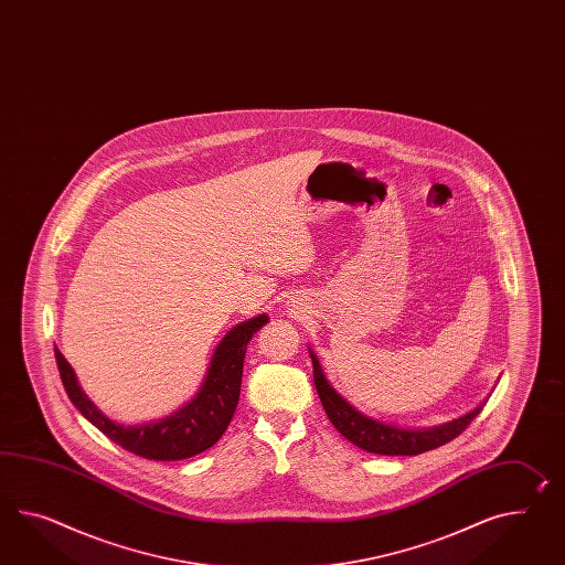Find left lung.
<instances>
[{
	"label": "left lung",
	"instance_id": "obj_1",
	"mask_svg": "<svg viewBox=\"0 0 565 565\" xmlns=\"http://www.w3.org/2000/svg\"><path fill=\"white\" fill-rule=\"evenodd\" d=\"M315 365V385L318 396L324 406V413L331 418L334 428L343 435L344 439L358 445L359 449L367 454L377 455H420L430 449H437L440 445L459 437L471 420L482 413L483 406L476 408L473 413L466 414L457 420H451L440 427L425 428V430H408V428L390 427L380 420L367 418L358 413L347 399L341 398L332 390L324 373L320 370L317 355L310 353Z\"/></svg>",
	"mask_w": 565,
	"mask_h": 565
}]
</instances>
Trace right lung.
Segmentation results:
<instances>
[{"instance_id": "add662e5", "label": "right lung", "mask_w": 565, "mask_h": 565, "mask_svg": "<svg viewBox=\"0 0 565 565\" xmlns=\"http://www.w3.org/2000/svg\"><path fill=\"white\" fill-rule=\"evenodd\" d=\"M267 322L269 318L262 315L234 327L218 344L200 394L166 420L140 427L118 425L99 413L94 402L83 394L73 367L58 349H55L56 365L71 402L108 439L145 459L178 461L210 449L231 425L241 396L248 341Z\"/></svg>"}]
</instances>
